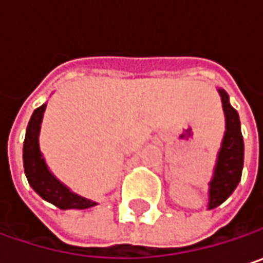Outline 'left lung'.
I'll list each match as a JSON object with an SVG mask.
<instances>
[{
    "instance_id": "1",
    "label": "left lung",
    "mask_w": 263,
    "mask_h": 263,
    "mask_svg": "<svg viewBox=\"0 0 263 263\" xmlns=\"http://www.w3.org/2000/svg\"><path fill=\"white\" fill-rule=\"evenodd\" d=\"M226 114V134L218 154L213 178L209 189V210L221 205L237 187L243 167V140L237 111L230 105L229 94L218 89Z\"/></svg>"
}]
</instances>
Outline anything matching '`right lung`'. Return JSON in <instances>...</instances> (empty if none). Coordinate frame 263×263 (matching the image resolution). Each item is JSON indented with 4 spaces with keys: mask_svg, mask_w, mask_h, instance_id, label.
<instances>
[{
    "mask_svg": "<svg viewBox=\"0 0 263 263\" xmlns=\"http://www.w3.org/2000/svg\"><path fill=\"white\" fill-rule=\"evenodd\" d=\"M45 103L36 108L30 117L26 131V140L23 147V161L27 181L31 189L45 201L53 205L67 210V209H89L97 202L86 199L78 193H73L67 185L61 183L47 167V163L39 151V131L45 111Z\"/></svg>",
    "mask_w": 263,
    "mask_h": 263,
    "instance_id": "1",
    "label": "right lung"
}]
</instances>
